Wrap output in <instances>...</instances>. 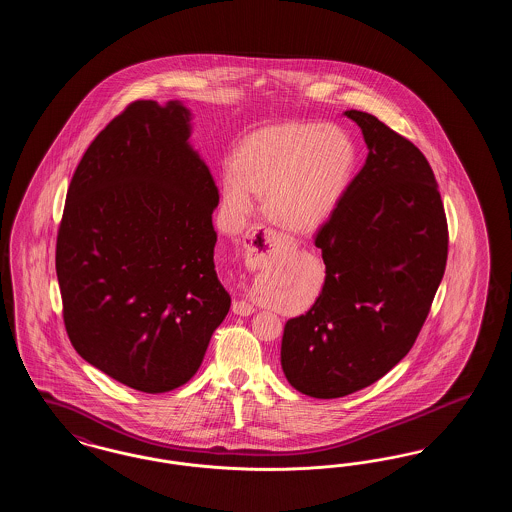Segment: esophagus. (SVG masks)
Returning <instances> with one entry per match:
<instances>
[{"label": "esophagus", "instance_id": "34e87169", "mask_svg": "<svg viewBox=\"0 0 512 512\" xmlns=\"http://www.w3.org/2000/svg\"><path fill=\"white\" fill-rule=\"evenodd\" d=\"M290 244L286 236L270 230V228H257L253 230L251 234H247V240H245V261L247 265H257V263H263L270 257L278 255L286 245ZM234 313L236 315H242V317H249L255 313V305L249 301V299H240L234 303Z\"/></svg>", "mask_w": 512, "mask_h": 512}]
</instances>
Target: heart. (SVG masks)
<instances>
[{
	"instance_id": "obj_1",
	"label": "heart",
	"mask_w": 512,
	"mask_h": 512,
	"mask_svg": "<svg viewBox=\"0 0 512 512\" xmlns=\"http://www.w3.org/2000/svg\"><path fill=\"white\" fill-rule=\"evenodd\" d=\"M357 163L353 140L318 122L274 124L251 134L236 151L234 169L222 172L228 219L253 211L263 195L268 219L290 230H315L340 205Z\"/></svg>"
}]
</instances>
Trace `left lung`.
Masks as SVG:
<instances>
[{
  "label": "left lung",
  "instance_id": "1",
  "mask_svg": "<svg viewBox=\"0 0 512 512\" xmlns=\"http://www.w3.org/2000/svg\"><path fill=\"white\" fill-rule=\"evenodd\" d=\"M368 155L315 238L326 278L315 305L284 326L293 388L336 399L380 380L414 345L447 263V219L422 151L374 115L345 111Z\"/></svg>",
  "mask_w": 512,
  "mask_h": 512
}]
</instances>
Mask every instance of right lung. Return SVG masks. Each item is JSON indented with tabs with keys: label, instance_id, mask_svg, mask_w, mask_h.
I'll return each instance as SVG.
<instances>
[{
	"label": "right lung",
	"instance_id": "1",
	"mask_svg": "<svg viewBox=\"0 0 512 512\" xmlns=\"http://www.w3.org/2000/svg\"><path fill=\"white\" fill-rule=\"evenodd\" d=\"M180 101L130 103L86 149L55 270L76 353L146 393L186 384L228 315L215 270L219 190Z\"/></svg>",
	"mask_w": 512,
	"mask_h": 512
}]
</instances>
